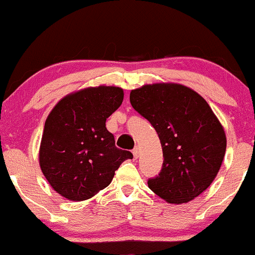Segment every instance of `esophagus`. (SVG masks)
Masks as SVG:
<instances>
[{
    "label": "esophagus",
    "mask_w": 255,
    "mask_h": 255,
    "mask_svg": "<svg viewBox=\"0 0 255 255\" xmlns=\"http://www.w3.org/2000/svg\"><path fill=\"white\" fill-rule=\"evenodd\" d=\"M139 154H140V148L137 147V146H135V147H134V150H133V156L136 159V158L139 157Z\"/></svg>",
    "instance_id": "obj_1"
}]
</instances>
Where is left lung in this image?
Returning a JSON list of instances; mask_svg holds the SVG:
<instances>
[{
    "instance_id": "obj_1",
    "label": "left lung",
    "mask_w": 255,
    "mask_h": 255,
    "mask_svg": "<svg viewBox=\"0 0 255 255\" xmlns=\"http://www.w3.org/2000/svg\"><path fill=\"white\" fill-rule=\"evenodd\" d=\"M131 107L159 136L163 168L148 188L169 204H186L217 176L227 148L223 126L207 102L184 85L156 83L130 91Z\"/></svg>"
}]
</instances>
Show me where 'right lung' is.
I'll return each mask as SVG.
<instances>
[{"mask_svg": "<svg viewBox=\"0 0 255 255\" xmlns=\"http://www.w3.org/2000/svg\"><path fill=\"white\" fill-rule=\"evenodd\" d=\"M121 87L90 86L64 96L46 118L39 166L55 192L71 201L95 197L113 181L115 170L131 159L115 146L105 121L124 101Z\"/></svg>", "mask_w": 255, "mask_h": 255, "instance_id": "1", "label": "right lung"}]
</instances>
